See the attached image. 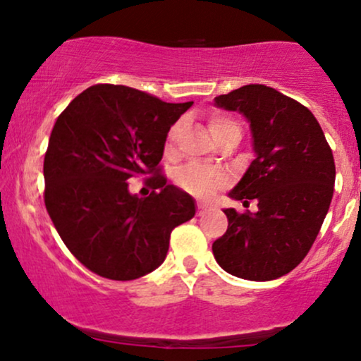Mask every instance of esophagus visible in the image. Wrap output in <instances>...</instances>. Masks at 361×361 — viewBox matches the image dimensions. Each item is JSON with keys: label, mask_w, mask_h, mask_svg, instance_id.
<instances>
[{"label": "esophagus", "mask_w": 361, "mask_h": 361, "mask_svg": "<svg viewBox=\"0 0 361 361\" xmlns=\"http://www.w3.org/2000/svg\"><path fill=\"white\" fill-rule=\"evenodd\" d=\"M197 214H198V215H204V214H207V205H204V204H198V210H197Z\"/></svg>", "instance_id": "34e87169"}]
</instances>
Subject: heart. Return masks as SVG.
Masks as SVG:
<instances>
[{"label": "heart", "mask_w": 361, "mask_h": 361, "mask_svg": "<svg viewBox=\"0 0 361 361\" xmlns=\"http://www.w3.org/2000/svg\"><path fill=\"white\" fill-rule=\"evenodd\" d=\"M180 127H181L180 123H175V126L169 128L168 137H166V152H171L173 149H175ZM209 128H210V134H212V137L215 140L219 135H222L224 132L238 128V126H235L231 118L221 117V115H214V117L209 120ZM176 180L181 188H185L186 192L197 195V197H202V198H209L212 197L219 188H221L224 181H226V178H224L222 173L215 171V169L198 166V164H190V166L183 168L180 173H178Z\"/></svg>", "instance_id": "obj_1"}]
</instances>
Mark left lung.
I'll return each mask as SVG.
<instances>
[{
  "label": "left lung",
  "instance_id": "8db88e82",
  "mask_svg": "<svg viewBox=\"0 0 361 361\" xmlns=\"http://www.w3.org/2000/svg\"><path fill=\"white\" fill-rule=\"evenodd\" d=\"M239 111L251 128L255 159L229 192L258 202V212L227 215L226 234L212 244L222 270L244 280L287 275L316 241L334 192V157L309 109L264 85H246L214 100Z\"/></svg>",
  "mask_w": 361,
  "mask_h": 361
}]
</instances>
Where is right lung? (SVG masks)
Wrapping results in <instances>:
<instances>
[{
	"label": "right lung",
	"instance_id": "obj_1",
	"mask_svg": "<svg viewBox=\"0 0 361 361\" xmlns=\"http://www.w3.org/2000/svg\"><path fill=\"white\" fill-rule=\"evenodd\" d=\"M192 105L94 85L57 118L44 159L45 209L68 250L103 279L154 271L171 231L195 215L193 198L157 168L169 128ZM149 174L158 192L130 194L128 180Z\"/></svg>",
	"mask_w": 361,
	"mask_h": 361
}]
</instances>
